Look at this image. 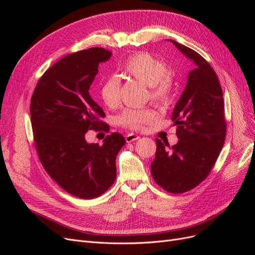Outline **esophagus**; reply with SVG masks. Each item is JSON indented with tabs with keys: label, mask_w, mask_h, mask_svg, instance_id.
I'll use <instances>...</instances> for the list:
<instances>
[{
	"label": "esophagus",
	"mask_w": 255,
	"mask_h": 255,
	"mask_svg": "<svg viewBox=\"0 0 255 255\" xmlns=\"http://www.w3.org/2000/svg\"><path fill=\"white\" fill-rule=\"evenodd\" d=\"M137 139H139V136L134 134V133H130V134H128L126 136V141L127 142H132V141H135Z\"/></svg>",
	"instance_id": "obj_1"
}]
</instances>
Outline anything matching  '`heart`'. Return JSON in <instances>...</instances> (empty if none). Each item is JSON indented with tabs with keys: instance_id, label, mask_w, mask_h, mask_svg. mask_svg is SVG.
<instances>
[{
	"instance_id": "obj_1",
	"label": "heart",
	"mask_w": 255,
	"mask_h": 255,
	"mask_svg": "<svg viewBox=\"0 0 255 255\" xmlns=\"http://www.w3.org/2000/svg\"><path fill=\"white\" fill-rule=\"evenodd\" d=\"M122 71L139 81L149 88V98L159 105L169 102L173 90V82L167 65L146 52H139L129 56L122 64ZM120 80L118 76L106 78L100 87V97L109 107L119 102ZM155 118V113L150 109H128L118 117L120 126L132 129L140 128Z\"/></svg>"
}]
</instances>
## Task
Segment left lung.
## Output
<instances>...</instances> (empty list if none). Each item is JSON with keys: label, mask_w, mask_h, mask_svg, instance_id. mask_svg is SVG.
Listing matches in <instances>:
<instances>
[{"label": "left lung", "mask_w": 255, "mask_h": 255, "mask_svg": "<svg viewBox=\"0 0 255 255\" xmlns=\"http://www.w3.org/2000/svg\"><path fill=\"white\" fill-rule=\"evenodd\" d=\"M176 49L195 64L172 112L179 141L156 138L155 158L151 163L154 181L172 194H182L201 183L211 172L225 143V102L217 74L207 61L172 39Z\"/></svg>", "instance_id": "left-lung-1"}]
</instances>
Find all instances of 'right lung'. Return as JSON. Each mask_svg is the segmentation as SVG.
Here are the masks:
<instances>
[{
    "label": "right lung",
    "mask_w": 255,
    "mask_h": 255,
    "mask_svg": "<svg viewBox=\"0 0 255 255\" xmlns=\"http://www.w3.org/2000/svg\"><path fill=\"white\" fill-rule=\"evenodd\" d=\"M112 57L103 48L69 54L44 72L30 100V122L38 156L48 174L69 194L94 199L116 180V157L126 143L119 133L103 144L89 143L87 130L100 125L103 110L89 95L99 65Z\"/></svg>",
    "instance_id": "obj_1"
}]
</instances>
